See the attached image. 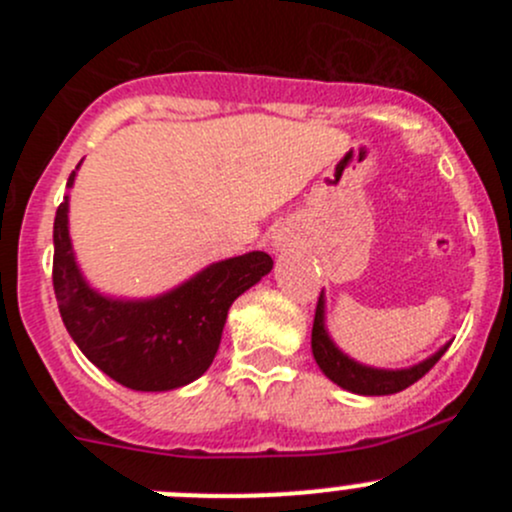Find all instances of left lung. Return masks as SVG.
<instances>
[{
	"label": "left lung",
	"instance_id": "1",
	"mask_svg": "<svg viewBox=\"0 0 512 512\" xmlns=\"http://www.w3.org/2000/svg\"><path fill=\"white\" fill-rule=\"evenodd\" d=\"M451 344H443L436 354L428 359L418 361V364L409 366V369H374V366L359 364V361L349 359L337 344L332 342L324 324V292L319 294L317 312H314V327H312V354L317 359L319 369L324 371L327 379L342 389L352 391V394L361 396H386V394H399V391L409 389L416 384L421 376H426L433 369L438 359L446 354Z\"/></svg>",
	"mask_w": 512,
	"mask_h": 512
}]
</instances>
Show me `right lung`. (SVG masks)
Masks as SVG:
<instances>
[{
  "mask_svg": "<svg viewBox=\"0 0 512 512\" xmlns=\"http://www.w3.org/2000/svg\"><path fill=\"white\" fill-rule=\"evenodd\" d=\"M270 270L272 257L255 250L213 262L158 297H106L89 287L76 265L69 195L56 210L51 277L66 332L91 364L133 391H170L203 376L218 354L227 309Z\"/></svg>",
  "mask_w": 512,
  "mask_h": 512,
  "instance_id": "add662e5",
  "label": "right lung"
}]
</instances>
